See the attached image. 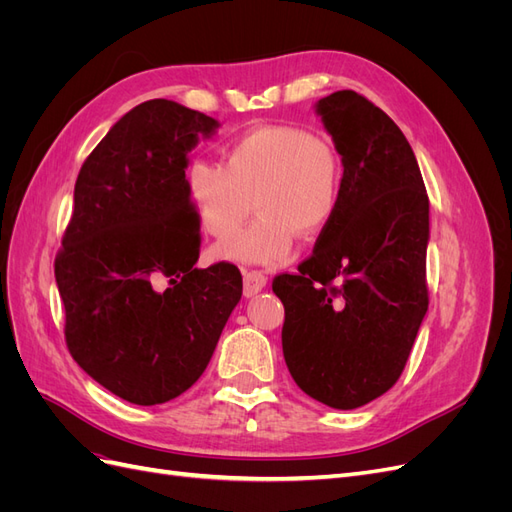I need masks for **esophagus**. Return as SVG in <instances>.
Returning <instances> with one entry per match:
<instances>
[{"instance_id": "esophagus-1", "label": "esophagus", "mask_w": 512, "mask_h": 512, "mask_svg": "<svg viewBox=\"0 0 512 512\" xmlns=\"http://www.w3.org/2000/svg\"><path fill=\"white\" fill-rule=\"evenodd\" d=\"M267 286V277L262 271H256V269H243V292L245 297H254V294H258L262 288Z\"/></svg>"}]
</instances>
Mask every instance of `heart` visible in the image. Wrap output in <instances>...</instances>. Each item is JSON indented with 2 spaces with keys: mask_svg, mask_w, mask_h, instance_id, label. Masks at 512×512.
Segmentation results:
<instances>
[{
  "mask_svg": "<svg viewBox=\"0 0 512 512\" xmlns=\"http://www.w3.org/2000/svg\"><path fill=\"white\" fill-rule=\"evenodd\" d=\"M196 218L211 237L235 235L254 209L258 218L215 256L277 265L297 235L327 230L342 205L344 160L331 138L299 126H258L224 149V164L196 160L185 173Z\"/></svg>",
  "mask_w": 512,
  "mask_h": 512,
  "instance_id": "1",
  "label": "heart"
}]
</instances>
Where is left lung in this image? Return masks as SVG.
Instances as JSON below:
<instances>
[{"label":"left lung","mask_w":512,"mask_h":512,"mask_svg":"<svg viewBox=\"0 0 512 512\" xmlns=\"http://www.w3.org/2000/svg\"><path fill=\"white\" fill-rule=\"evenodd\" d=\"M316 111L344 160L342 205L273 292L294 382L324 406L354 410L399 380L427 314L429 198L410 143L382 108L344 89Z\"/></svg>","instance_id":"8db88e82"}]
</instances>
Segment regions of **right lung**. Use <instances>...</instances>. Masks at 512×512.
<instances>
[{
	"label": "right lung",
	"mask_w": 512,
	"mask_h": 512,
	"mask_svg": "<svg viewBox=\"0 0 512 512\" xmlns=\"http://www.w3.org/2000/svg\"><path fill=\"white\" fill-rule=\"evenodd\" d=\"M218 126L173 100H147L108 130L76 177L55 258L66 344L91 378L136 406L164 404L203 376L241 299L235 265L194 267L200 222L185 168L198 136Z\"/></svg>",
	"instance_id": "right-lung-1"
}]
</instances>
